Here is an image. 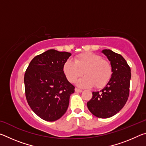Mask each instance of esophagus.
Segmentation results:
<instances>
[{"instance_id":"obj_1","label":"esophagus","mask_w":146,"mask_h":146,"mask_svg":"<svg viewBox=\"0 0 146 146\" xmlns=\"http://www.w3.org/2000/svg\"><path fill=\"white\" fill-rule=\"evenodd\" d=\"M75 92L76 93H81L82 91V90H80V89H78V88H75Z\"/></svg>"}]
</instances>
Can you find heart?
I'll list each match as a JSON object with an SVG mask.
<instances>
[{"instance_id":"obj_1","label":"heart","mask_w":146,"mask_h":146,"mask_svg":"<svg viewBox=\"0 0 146 146\" xmlns=\"http://www.w3.org/2000/svg\"><path fill=\"white\" fill-rule=\"evenodd\" d=\"M63 71L68 80L74 83L84 74L86 76L78 80L80 88H104L111 78L113 71L111 64L99 55L91 52L80 53L74 62L68 60L63 65Z\"/></svg>"}]
</instances>
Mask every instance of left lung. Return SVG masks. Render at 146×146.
<instances>
[{
    "label": "left lung",
    "instance_id": "1",
    "mask_svg": "<svg viewBox=\"0 0 146 146\" xmlns=\"http://www.w3.org/2000/svg\"><path fill=\"white\" fill-rule=\"evenodd\" d=\"M102 53L110 62L112 76L102 90L93 91L87 106L95 117L107 118L118 113L126 103L129 95L131 74L126 60L120 54L110 49H104Z\"/></svg>",
    "mask_w": 146,
    "mask_h": 146
}]
</instances>
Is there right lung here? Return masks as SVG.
I'll return each instance as SVG.
<instances>
[{
	"label": "right lung",
	"instance_id": "1",
	"mask_svg": "<svg viewBox=\"0 0 146 146\" xmlns=\"http://www.w3.org/2000/svg\"><path fill=\"white\" fill-rule=\"evenodd\" d=\"M71 55L49 49L32 59L26 71V100L33 111L44 120L53 122L62 117L75 92L63 71L64 64Z\"/></svg>",
	"mask_w": 146,
	"mask_h": 146
}]
</instances>
